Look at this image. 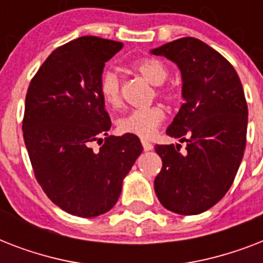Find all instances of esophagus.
Wrapping results in <instances>:
<instances>
[{
    "label": "esophagus",
    "mask_w": 263,
    "mask_h": 263,
    "mask_svg": "<svg viewBox=\"0 0 263 263\" xmlns=\"http://www.w3.org/2000/svg\"><path fill=\"white\" fill-rule=\"evenodd\" d=\"M142 146H143L144 152H150V150H153V147H154V146H153L150 142H147V140H142Z\"/></svg>",
    "instance_id": "34e87169"
}]
</instances>
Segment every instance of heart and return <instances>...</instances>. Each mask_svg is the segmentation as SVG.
Segmentation results:
<instances>
[{
	"mask_svg": "<svg viewBox=\"0 0 263 263\" xmlns=\"http://www.w3.org/2000/svg\"><path fill=\"white\" fill-rule=\"evenodd\" d=\"M134 71L142 75L148 83L158 86L156 94L166 101H173L176 98L172 88L161 87L168 79V68L160 60L143 59L132 64ZM99 92L103 101L110 107H119L121 105V79L115 71L103 72L99 80ZM165 119V111L161 106H150L146 109H136L117 121L119 129L124 134L139 136L143 139L152 138L157 132Z\"/></svg>",
	"mask_w": 263,
	"mask_h": 263,
	"instance_id": "obj_1",
	"label": "heart"
}]
</instances>
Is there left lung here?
I'll return each mask as SVG.
<instances>
[{"label": "left lung", "mask_w": 263, "mask_h": 263, "mask_svg": "<svg viewBox=\"0 0 263 263\" xmlns=\"http://www.w3.org/2000/svg\"><path fill=\"white\" fill-rule=\"evenodd\" d=\"M181 72L184 103L166 134L181 144H157L162 169L154 180L158 200L171 212L194 216L222 199L246 148L249 109L228 60L191 36L153 49Z\"/></svg>", "instance_id": "8db88e82"}]
</instances>
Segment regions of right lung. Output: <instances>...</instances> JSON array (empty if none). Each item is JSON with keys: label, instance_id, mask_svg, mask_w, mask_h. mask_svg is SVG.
I'll return each instance as SVG.
<instances>
[{"label": "right lung", "instance_id": "right-lung-1", "mask_svg": "<svg viewBox=\"0 0 263 263\" xmlns=\"http://www.w3.org/2000/svg\"><path fill=\"white\" fill-rule=\"evenodd\" d=\"M121 49V42L98 36L71 41L47 57L27 91L23 136L35 177L72 216L109 212L143 152L138 136L107 135L111 121L99 80L105 63ZM94 141L103 144L97 152Z\"/></svg>", "mask_w": 263, "mask_h": 263}]
</instances>
